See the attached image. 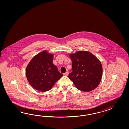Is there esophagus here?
Wrapping results in <instances>:
<instances>
[{
  "label": "esophagus",
  "instance_id": "34e87169",
  "mask_svg": "<svg viewBox=\"0 0 129 129\" xmlns=\"http://www.w3.org/2000/svg\"><path fill=\"white\" fill-rule=\"evenodd\" d=\"M68 75H69V72H65V73L64 74V76H68Z\"/></svg>",
  "mask_w": 129,
  "mask_h": 129
}]
</instances>
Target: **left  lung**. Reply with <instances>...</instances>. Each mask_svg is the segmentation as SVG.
Returning <instances> with one entry per match:
<instances>
[{
    "label": "left lung",
    "mask_w": 129,
    "mask_h": 129,
    "mask_svg": "<svg viewBox=\"0 0 129 129\" xmlns=\"http://www.w3.org/2000/svg\"><path fill=\"white\" fill-rule=\"evenodd\" d=\"M72 71L69 78L75 86L84 92L95 89L101 80L103 68L101 63L94 55L87 51H78L70 54Z\"/></svg>",
    "instance_id": "1"
}]
</instances>
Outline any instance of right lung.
<instances>
[{
    "label": "right lung",
    "mask_w": 129,
    "mask_h": 129,
    "mask_svg": "<svg viewBox=\"0 0 129 129\" xmlns=\"http://www.w3.org/2000/svg\"><path fill=\"white\" fill-rule=\"evenodd\" d=\"M53 55L43 51L31 59L26 69V76L29 84L41 92L50 90L61 78V74L52 62Z\"/></svg>",
    "instance_id": "add662e5"
}]
</instances>
